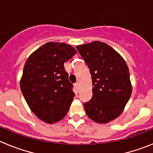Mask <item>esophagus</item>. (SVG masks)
<instances>
[{
	"label": "esophagus",
	"mask_w": 153,
	"mask_h": 153,
	"mask_svg": "<svg viewBox=\"0 0 153 153\" xmlns=\"http://www.w3.org/2000/svg\"><path fill=\"white\" fill-rule=\"evenodd\" d=\"M75 87H76V89L79 88V83H75Z\"/></svg>",
	"instance_id": "obj_1"
}]
</instances>
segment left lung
Masks as SVG:
<instances>
[{
	"instance_id": "1",
	"label": "left lung",
	"mask_w": 153,
	"mask_h": 153,
	"mask_svg": "<svg viewBox=\"0 0 153 153\" xmlns=\"http://www.w3.org/2000/svg\"><path fill=\"white\" fill-rule=\"evenodd\" d=\"M90 69L93 97L84 103L89 118L107 123L117 118L132 93L129 68L123 58L105 43L94 41L76 46Z\"/></svg>"
}]
</instances>
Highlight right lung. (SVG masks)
Returning a JSON list of instances; mask_svg holds the SVG:
<instances>
[{
    "mask_svg": "<svg viewBox=\"0 0 153 153\" xmlns=\"http://www.w3.org/2000/svg\"><path fill=\"white\" fill-rule=\"evenodd\" d=\"M76 53L63 43L49 42L28 57L21 90L31 111L40 120L54 123L67 115L75 93L64 63Z\"/></svg>",
    "mask_w": 153,
    "mask_h": 153,
    "instance_id": "right-lung-1",
    "label": "right lung"
}]
</instances>
